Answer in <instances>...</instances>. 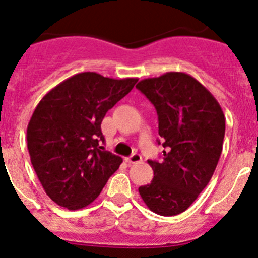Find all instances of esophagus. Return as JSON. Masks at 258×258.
<instances>
[{"label": "esophagus", "instance_id": "34e87169", "mask_svg": "<svg viewBox=\"0 0 258 258\" xmlns=\"http://www.w3.org/2000/svg\"><path fill=\"white\" fill-rule=\"evenodd\" d=\"M126 161L128 162L130 165H132V164H139V162L142 161V157H141V155H139V154H132L131 156L127 157Z\"/></svg>", "mask_w": 258, "mask_h": 258}]
</instances>
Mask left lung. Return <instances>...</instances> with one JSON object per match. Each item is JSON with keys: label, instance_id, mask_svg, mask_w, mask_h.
<instances>
[{"label": "left lung", "instance_id": "obj_1", "mask_svg": "<svg viewBox=\"0 0 258 258\" xmlns=\"http://www.w3.org/2000/svg\"><path fill=\"white\" fill-rule=\"evenodd\" d=\"M136 88L156 108L166 149L161 162L147 161L154 179L139 192L154 213L176 216L191 206L213 176L223 149L224 113L203 84L181 72L142 79Z\"/></svg>", "mask_w": 258, "mask_h": 258}]
</instances>
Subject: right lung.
<instances>
[{"label": "right lung", "mask_w": 258, "mask_h": 258, "mask_svg": "<svg viewBox=\"0 0 258 258\" xmlns=\"http://www.w3.org/2000/svg\"><path fill=\"white\" fill-rule=\"evenodd\" d=\"M137 78L78 73L47 92L27 124V150L49 198L77 211L101 194L122 159L103 151L101 123Z\"/></svg>", "instance_id": "add662e5"}]
</instances>
